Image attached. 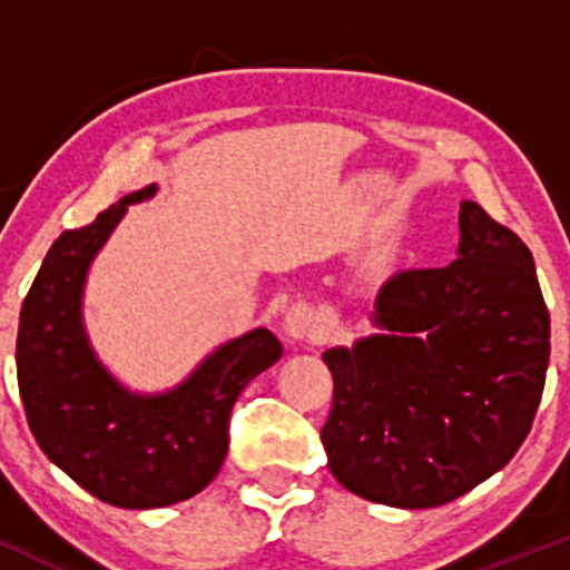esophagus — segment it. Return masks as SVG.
Returning a JSON list of instances; mask_svg holds the SVG:
<instances>
[{
    "label": "esophagus",
    "mask_w": 570,
    "mask_h": 570,
    "mask_svg": "<svg viewBox=\"0 0 570 570\" xmlns=\"http://www.w3.org/2000/svg\"><path fill=\"white\" fill-rule=\"evenodd\" d=\"M318 330H322L318 313L307 303H294L289 311L284 313V332L286 337L294 340V343H299V340H313L318 335Z\"/></svg>",
    "instance_id": "obj_1"
}]
</instances>
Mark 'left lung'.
<instances>
[{"label":"left lung","mask_w":570,"mask_h":570,"mask_svg":"<svg viewBox=\"0 0 570 570\" xmlns=\"http://www.w3.org/2000/svg\"><path fill=\"white\" fill-rule=\"evenodd\" d=\"M458 230L453 263L381 286L375 335L322 353L335 377L330 472L385 507H442L493 476L544 391L549 311L531 248L474 200Z\"/></svg>","instance_id":"8db88e82"}]
</instances>
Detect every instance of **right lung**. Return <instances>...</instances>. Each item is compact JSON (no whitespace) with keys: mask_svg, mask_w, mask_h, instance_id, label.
Returning <instances> with one entry per match:
<instances>
[{"mask_svg":"<svg viewBox=\"0 0 570 570\" xmlns=\"http://www.w3.org/2000/svg\"><path fill=\"white\" fill-rule=\"evenodd\" d=\"M120 198L96 222L58 235L26 294L18 324V389L42 453L90 495L120 509H155L193 499L219 472L235 399L278 362L284 345L265 326L227 340L163 394H139L104 367L82 318L96 254L130 203Z\"/></svg>","mask_w":570,"mask_h":570,"instance_id":"obj_1","label":"right lung"}]
</instances>
